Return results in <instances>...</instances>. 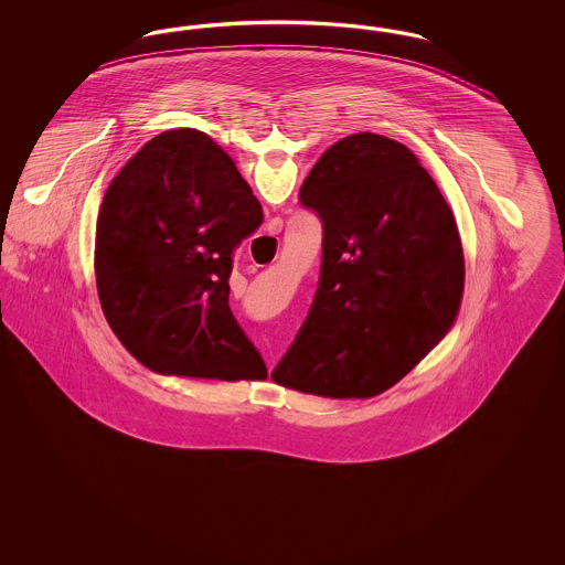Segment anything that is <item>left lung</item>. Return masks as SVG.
I'll return each mask as SVG.
<instances>
[{"mask_svg":"<svg viewBox=\"0 0 565 565\" xmlns=\"http://www.w3.org/2000/svg\"><path fill=\"white\" fill-rule=\"evenodd\" d=\"M298 201L322 222L320 279L270 379L330 398L381 394L456 320L463 249L454 212L417 157L375 134L330 146Z\"/></svg>","mask_w":565,"mask_h":565,"instance_id":"1","label":"left lung"}]
</instances>
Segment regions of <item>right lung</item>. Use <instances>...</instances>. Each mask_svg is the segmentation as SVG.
Segmentation results:
<instances>
[{"label": "right lung", "mask_w": 565, "mask_h": 565, "mask_svg": "<svg viewBox=\"0 0 565 565\" xmlns=\"http://www.w3.org/2000/svg\"><path fill=\"white\" fill-rule=\"evenodd\" d=\"M265 220L233 159L196 129L150 139L104 196L95 235L102 309L162 375L265 379L228 307L235 249Z\"/></svg>", "instance_id": "right-lung-1"}]
</instances>
